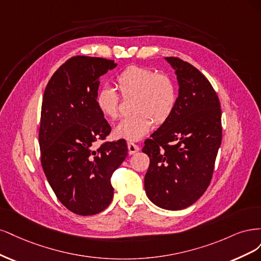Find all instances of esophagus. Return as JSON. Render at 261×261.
<instances>
[{
  "label": "esophagus",
  "instance_id": "1",
  "mask_svg": "<svg viewBox=\"0 0 261 261\" xmlns=\"http://www.w3.org/2000/svg\"><path fill=\"white\" fill-rule=\"evenodd\" d=\"M139 149H140V147L137 144H134V143H132V142H128V150H129L130 155L136 154L137 152H139Z\"/></svg>",
  "mask_w": 261,
  "mask_h": 261
}]
</instances>
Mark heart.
<instances>
[{
    "instance_id": "b5f03b06",
    "label": "heart",
    "mask_w": 261,
    "mask_h": 261,
    "mask_svg": "<svg viewBox=\"0 0 261 261\" xmlns=\"http://www.w3.org/2000/svg\"><path fill=\"white\" fill-rule=\"evenodd\" d=\"M117 87L124 97H131L134 112L116 125V138L139 141L157 124L164 123L176 104V88L166 73L142 66H130L116 78ZM96 107L105 118L115 120L120 115V100L109 86L99 88L95 95Z\"/></svg>"
}]
</instances>
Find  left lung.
<instances>
[{
	"label": "left lung",
	"instance_id": "obj_1",
	"mask_svg": "<svg viewBox=\"0 0 261 261\" xmlns=\"http://www.w3.org/2000/svg\"><path fill=\"white\" fill-rule=\"evenodd\" d=\"M165 60L175 70L179 96L170 115L142 152L149 157L144 188L149 200L167 210L184 209L204 194L221 145V108L213 86L194 66Z\"/></svg>",
	"mask_w": 261,
	"mask_h": 261
}]
</instances>
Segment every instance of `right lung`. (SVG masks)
<instances>
[{"label":"right lung","mask_w":261,"mask_h":261,"mask_svg":"<svg viewBox=\"0 0 261 261\" xmlns=\"http://www.w3.org/2000/svg\"><path fill=\"white\" fill-rule=\"evenodd\" d=\"M116 66L102 57H71L52 75L42 100V168L61 203L80 216L111 204L112 174L128 155L124 140L95 146L112 131L95 104L99 78Z\"/></svg>","instance_id":"1"}]
</instances>
